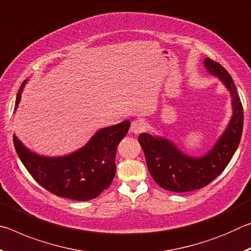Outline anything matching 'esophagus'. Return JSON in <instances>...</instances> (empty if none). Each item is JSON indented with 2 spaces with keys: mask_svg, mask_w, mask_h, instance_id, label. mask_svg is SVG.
Wrapping results in <instances>:
<instances>
[{
  "mask_svg": "<svg viewBox=\"0 0 251 251\" xmlns=\"http://www.w3.org/2000/svg\"><path fill=\"white\" fill-rule=\"evenodd\" d=\"M144 128H145V125H144V123L142 121H133L130 124L129 130L133 134H139L142 133Z\"/></svg>",
  "mask_w": 251,
  "mask_h": 251,
  "instance_id": "obj_1",
  "label": "esophagus"
}]
</instances>
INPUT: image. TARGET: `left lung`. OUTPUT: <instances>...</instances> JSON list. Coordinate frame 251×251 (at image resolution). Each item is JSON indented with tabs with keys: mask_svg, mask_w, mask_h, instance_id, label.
Instances as JSON below:
<instances>
[{
	"mask_svg": "<svg viewBox=\"0 0 251 251\" xmlns=\"http://www.w3.org/2000/svg\"><path fill=\"white\" fill-rule=\"evenodd\" d=\"M202 64L208 74L217 77L224 84L231 99V117L214 146L206 154L192 156L163 136L148 133L138 136L151 177L161 188L174 193L202 188L218 177L235 154L243 134V105L230 74L208 57L203 58Z\"/></svg>",
	"mask_w": 251,
	"mask_h": 251,
	"instance_id": "1",
	"label": "left lung"
}]
</instances>
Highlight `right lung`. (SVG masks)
I'll use <instances>...</instances> for the list:
<instances>
[{
	"instance_id": "add662e5",
	"label": "right lung",
	"mask_w": 251,
	"mask_h": 251,
	"mask_svg": "<svg viewBox=\"0 0 251 251\" xmlns=\"http://www.w3.org/2000/svg\"><path fill=\"white\" fill-rule=\"evenodd\" d=\"M25 79L16 96L18 109ZM129 121L100 128L83 147L63 156H44L33 151L15 134L13 142L21 161L32 177L46 190L59 197L90 201L112 184L116 173L115 157L118 144L125 137Z\"/></svg>"
}]
</instances>
